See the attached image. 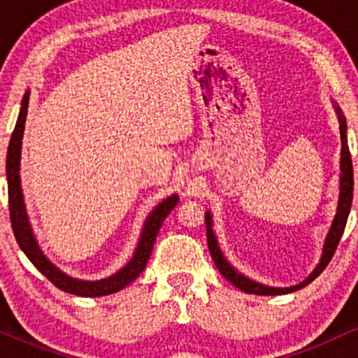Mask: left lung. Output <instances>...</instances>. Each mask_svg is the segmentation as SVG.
<instances>
[{
  "instance_id": "obj_1",
  "label": "left lung",
  "mask_w": 358,
  "mask_h": 358,
  "mask_svg": "<svg viewBox=\"0 0 358 358\" xmlns=\"http://www.w3.org/2000/svg\"><path fill=\"white\" fill-rule=\"evenodd\" d=\"M334 104V109L336 113V117H338L340 124V139H342V153H340V190H338V203H336V212L334 220H331L330 229H328L327 237H324L323 249H322V257H320L318 264L315 266V269L311 271L308 276L303 279L301 282L287 287H274L262 285V282L254 281L237 271L231 262L227 261V257L222 252L219 241H217L215 231H213V219L212 212H205V225H207V244L208 250H210V256L215 262L217 269L220 271V274L227 281H231L234 286L239 287L241 291L249 294H259V296H276V294H287L293 293V291L301 289L310 285L313 279H316L320 274L323 273V269L327 268L328 262L334 257L336 245H338L340 239H342V234L345 231V225H347L348 213H350L352 207V199H353V166H352V158L350 151H348V139H347V122H345V116L340 109V106L336 104L335 101H331Z\"/></svg>"
}]
</instances>
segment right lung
<instances>
[{"label":"right lung","mask_w":358,"mask_h":358,"mask_svg":"<svg viewBox=\"0 0 358 358\" xmlns=\"http://www.w3.org/2000/svg\"><path fill=\"white\" fill-rule=\"evenodd\" d=\"M28 99H30V90H27L22 99V108H20L18 119L11 134L10 145H8L6 153V180H8V202H10V219L13 234L18 242L20 249L27 254L31 264L35 266L40 273L43 274L48 281H52L59 289L65 293L77 294V296L85 298H97V296H108V294L117 293L122 287L136 279L143 269L146 268L148 259L153 250L156 236H158L159 227H162L163 220L166 219L168 213L175 208L178 203V195L166 196L159 202L150 215L146 217L145 224H143L141 234L134 249L133 256L129 261L122 266L121 269L110 274L108 278L96 279V281H85V279H77L65 274L64 271L57 268L55 264L45 256V252L40 248L38 241H36L34 227L30 224V217H28L27 205H24L23 190H22V180H20V159H22V139L24 131V122H27L28 114Z\"/></svg>","instance_id":"add662e5"}]
</instances>
